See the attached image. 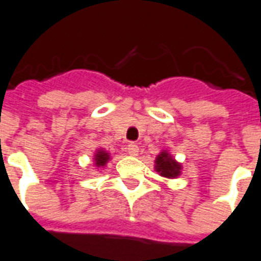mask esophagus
Masks as SVG:
<instances>
[{
    "label": "esophagus",
    "instance_id": "esophagus-1",
    "mask_svg": "<svg viewBox=\"0 0 261 261\" xmlns=\"http://www.w3.org/2000/svg\"><path fill=\"white\" fill-rule=\"evenodd\" d=\"M127 153H129L130 156H138V153H139V146L136 145L135 142H130V143L127 145Z\"/></svg>",
    "mask_w": 261,
    "mask_h": 261
}]
</instances>
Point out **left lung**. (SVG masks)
Instances as JSON below:
<instances>
[{"label":"left lung","mask_w":261,"mask_h":261,"mask_svg":"<svg viewBox=\"0 0 261 261\" xmlns=\"http://www.w3.org/2000/svg\"><path fill=\"white\" fill-rule=\"evenodd\" d=\"M156 170L163 177L171 178V177H177L180 174V164L175 163L171 156H169V153L163 151L156 159Z\"/></svg>","instance_id":"8db88e82"}]
</instances>
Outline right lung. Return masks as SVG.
I'll use <instances>...</instances> for the list:
<instances>
[{
    "label": "right lung",
    "mask_w": 261,
    "mask_h": 261,
    "mask_svg": "<svg viewBox=\"0 0 261 261\" xmlns=\"http://www.w3.org/2000/svg\"><path fill=\"white\" fill-rule=\"evenodd\" d=\"M110 160V154L105 153L104 150H98L95 153V166L101 167V166H105V163Z\"/></svg>",
    "instance_id": "add662e5"
}]
</instances>
